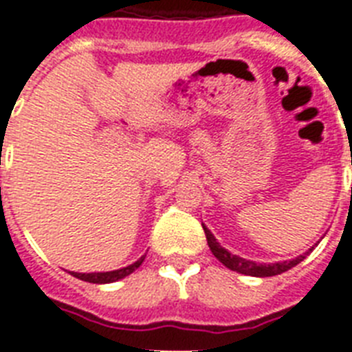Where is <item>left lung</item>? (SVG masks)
Here are the masks:
<instances>
[{
	"label": "left lung",
	"instance_id": "obj_1",
	"mask_svg": "<svg viewBox=\"0 0 352 352\" xmlns=\"http://www.w3.org/2000/svg\"><path fill=\"white\" fill-rule=\"evenodd\" d=\"M204 228V234H206V241H208V246L212 254H214L217 259H219L226 268H230V270H235V272L239 274H245V276H254V278H268V276H278L281 272H287L289 268L296 267L298 263L303 261L305 256L309 252L314 248H309V252H305L303 256L296 257V259H290V261H278V263H256V261H250V259H245V257H239L228 252L226 248L219 245V241L215 239L214 234L203 225Z\"/></svg>",
	"mask_w": 352,
	"mask_h": 352
}]
</instances>
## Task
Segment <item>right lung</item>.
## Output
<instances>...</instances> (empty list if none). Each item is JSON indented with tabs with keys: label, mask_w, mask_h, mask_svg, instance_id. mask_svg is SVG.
<instances>
[{
	"label": "right lung",
	"mask_w": 352,
	"mask_h": 352,
	"mask_svg": "<svg viewBox=\"0 0 352 352\" xmlns=\"http://www.w3.org/2000/svg\"><path fill=\"white\" fill-rule=\"evenodd\" d=\"M142 256L140 259H137V261L133 263V265H127V267L124 268H118V270H111V272H69L71 276H74V278L82 279V281H87V283H96V285H102V283H115V281H118V279L126 278V276H129L131 272H135L140 265H142L144 261Z\"/></svg>",
	"instance_id": "obj_1"
}]
</instances>
